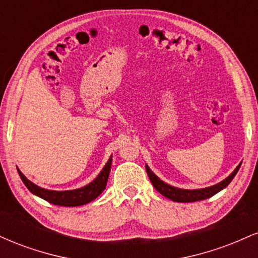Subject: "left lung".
<instances>
[{
    "label": "left lung",
    "mask_w": 258,
    "mask_h": 258,
    "mask_svg": "<svg viewBox=\"0 0 258 258\" xmlns=\"http://www.w3.org/2000/svg\"><path fill=\"white\" fill-rule=\"evenodd\" d=\"M240 166L241 164H239L235 170H234L226 179H223L222 182L217 183V184L207 186V188H203V189H193V190L176 188V186L167 184V183H165L164 180L160 179L155 173H153V171L150 170L148 165H146V170H147L148 177H149V179L152 180V184L154 185V188H155L160 194L166 197L167 199L177 201V203H193V201L209 199V198L214 197L215 194H217L218 191H221L222 189L226 188V186L232 182V179L235 177V174L238 173Z\"/></svg>",
    "instance_id": "left-lung-1"
}]
</instances>
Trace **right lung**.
Listing matches in <instances>:
<instances>
[{
	"label": "right lung",
	"mask_w": 258,
	"mask_h": 258,
	"mask_svg": "<svg viewBox=\"0 0 258 258\" xmlns=\"http://www.w3.org/2000/svg\"><path fill=\"white\" fill-rule=\"evenodd\" d=\"M111 156L109 158L108 162L100 173L96 177V179L92 180L90 184L82 186V188L74 189V190H48V189L41 188L36 184L29 180L26 177L20 172L19 168H17L18 173H19L20 178H22L23 183H24L26 188L31 191L32 194L37 195V197L42 198L43 200L48 201V203L53 204V205L59 206H81L85 204L91 203L92 200L96 199L98 195L102 194V191L105 189L106 182H108L109 173H110L111 167Z\"/></svg>",
	"instance_id": "1"
}]
</instances>
